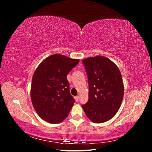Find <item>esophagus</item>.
I'll use <instances>...</instances> for the list:
<instances>
[{"instance_id":"esophagus-1","label":"esophagus","mask_w":152,"mask_h":152,"mask_svg":"<svg viewBox=\"0 0 152 152\" xmlns=\"http://www.w3.org/2000/svg\"><path fill=\"white\" fill-rule=\"evenodd\" d=\"M75 101H76L77 102H79V96H75Z\"/></svg>"}]
</instances>
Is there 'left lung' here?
<instances>
[{
	"mask_svg": "<svg viewBox=\"0 0 152 152\" xmlns=\"http://www.w3.org/2000/svg\"><path fill=\"white\" fill-rule=\"evenodd\" d=\"M82 63L88 77L89 99L82 107L91 121L107 122L117 113L123 99L124 86L120 70L103 56L87 58Z\"/></svg>",
	"mask_w": 152,
	"mask_h": 152,
	"instance_id": "8db88e82",
	"label": "left lung"
}]
</instances>
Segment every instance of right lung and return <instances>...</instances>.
<instances>
[{"instance_id":"right-lung-1","label":"right lung","mask_w":152,"mask_h":152,"mask_svg":"<svg viewBox=\"0 0 152 152\" xmlns=\"http://www.w3.org/2000/svg\"><path fill=\"white\" fill-rule=\"evenodd\" d=\"M79 63L62 54L48 56L36 68L32 77L30 97L39 116L50 124L68 117L75 100L70 93L66 75Z\"/></svg>"}]
</instances>
